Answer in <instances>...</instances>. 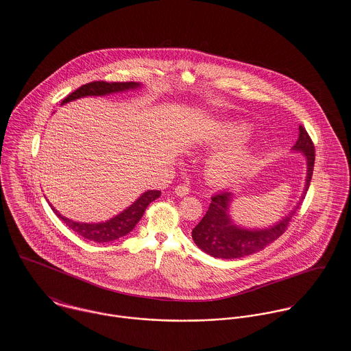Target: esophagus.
Instances as JSON below:
<instances>
[{"instance_id":"34e87169","label":"esophagus","mask_w":351,"mask_h":351,"mask_svg":"<svg viewBox=\"0 0 351 351\" xmlns=\"http://www.w3.org/2000/svg\"><path fill=\"white\" fill-rule=\"evenodd\" d=\"M189 192H191V188L188 185H185V184H179V185L175 186V193L178 196H180V197L189 195Z\"/></svg>"}]
</instances>
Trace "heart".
<instances>
[{"label": "heart", "mask_w": 351, "mask_h": 351, "mask_svg": "<svg viewBox=\"0 0 351 351\" xmlns=\"http://www.w3.org/2000/svg\"><path fill=\"white\" fill-rule=\"evenodd\" d=\"M249 134L245 125H222L208 139L209 146H229L213 152L205 162L206 179L213 184L228 185L239 180L251 167L252 151L243 142H235Z\"/></svg>", "instance_id": "b5f03b06"}]
</instances>
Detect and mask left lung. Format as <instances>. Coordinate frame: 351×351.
Masks as SVG:
<instances>
[{
	"label": "left lung",
	"mask_w": 351,
	"mask_h": 351,
	"mask_svg": "<svg viewBox=\"0 0 351 351\" xmlns=\"http://www.w3.org/2000/svg\"><path fill=\"white\" fill-rule=\"evenodd\" d=\"M292 151L301 152L306 162L305 186L301 193L300 200L295 205V208L274 225L261 229H249L237 225L230 216V208L234 201L233 192H219L212 197L206 215L192 230V238L201 250L221 259L242 258L263 250L285 232L288 223L295 216L301 201L304 200L306 195L315 166V146L311 136L302 126H299V138L292 147Z\"/></svg>",
	"instance_id": "left-lung-1"
}]
</instances>
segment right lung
<instances>
[{"label":"right lung","mask_w":351,"mask_h":351,"mask_svg":"<svg viewBox=\"0 0 351 351\" xmlns=\"http://www.w3.org/2000/svg\"><path fill=\"white\" fill-rule=\"evenodd\" d=\"M142 84L134 83H106V82H93L88 83L68 95L63 100V104H67L69 101L83 99L86 96H109L112 93H119L125 90H134L141 88ZM160 191H146L143 192L136 200L134 201L130 206H128L125 210L118 213L117 216L105 221V222H77L73 219L62 216L50 204L51 209L53 213L60 218L71 230L79 234L85 239L95 241L99 243L112 242L118 238L130 233L135 228V225L139 222V219L143 216L146 208L150 205L152 201L156 200L160 196Z\"/></svg>","instance_id":"1"}]
</instances>
